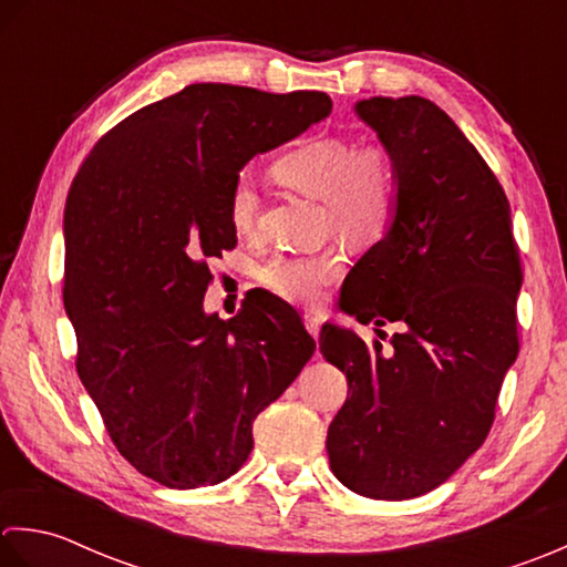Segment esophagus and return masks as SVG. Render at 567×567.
<instances>
[{
  "label": "esophagus",
  "mask_w": 567,
  "mask_h": 567,
  "mask_svg": "<svg viewBox=\"0 0 567 567\" xmlns=\"http://www.w3.org/2000/svg\"><path fill=\"white\" fill-rule=\"evenodd\" d=\"M303 322H306L308 332L313 334V338L318 340V334H320V322H322L320 313H316V310H306V313H303Z\"/></svg>",
  "instance_id": "34e87169"
}]
</instances>
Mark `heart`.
<instances>
[{"label": "heart", "instance_id": "heart-1", "mask_svg": "<svg viewBox=\"0 0 567 567\" xmlns=\"http://www.w3.org/2000/svg\"><path fill=\"white\" fill-rule=\"evenodd\" d=\"M281 186L326 205L328 227L352 241L384 235L399 203V176L384 148H360L342 136H308L288 146L271 164ZM259 200L247 178H237L227 198V219L237 235H249ZM340 249L281 254L261 269V281L293 303H313L338 279Z\"/></svg>", "mask_w": 567, "mask_h": 567}]
</instances>
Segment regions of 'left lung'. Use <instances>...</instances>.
<instances>
[{"label":"left lung","instance_id":"left-lung-1","mask_svg":"<svg viewBox=\"0 0 567 567\" xmlns=\"http://www.w3.org/2000/svg\"><path fill=\"white\" fill-rule=\"evenodd\" d=\"M354 114L399 176L394 217L342 286L344 313L399 322L394 350L322 326L320 352L348 377L328 429L330 470L369 499H413L453 475L487 437L516 362L522 261L509 200L435 102L369 97Z\"/></svg>","mask_w":567,"mask_h":567}]
</instances>
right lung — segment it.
Returning a JSON list of instances; mask_svg holds the SVG:
<instances>
[{"label":"right lung","instance_id":"add662e5","mask_svg":"<svg viewBox=\"0 0 567 567\" xmlns=\"http://www.w3.org/2000/svg\"><path fill=\"white\" fill-rule=\"evenodd\" d=\"M330 110L326 92L188 85L102 136L68 193L63 303L78 374L120 453L164 487L233 477L254 419L316 352L281 298L225 322L203 296L205 259L237 245L227 198L239 171Z\"/></svg>","mask_w":567,"mask_h":567}]
</instances>
